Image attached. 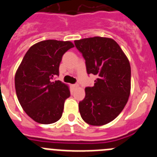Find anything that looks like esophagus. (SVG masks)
Returning a JSON list of instances; mask_svg holds the SVG:
<instances>
[{"label":"esophagus","mask_w":157,"mask_h":157,"mask_svg":"<svg viewBox=\"0 0 157 157\" xmlns=\"http://www.w3.org/2000/svg\"><path fill=\"white\" fill-rule=\"evenodd\" d=\"M72 86H73V88L74 89L78 88V84H74V85H72Z\"/></svg>","instance_id":"esophagus-1"}]
</instances>
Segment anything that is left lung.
I'll return each mask as SVG.
<instances>
[{
    "mask_svg": "<svg viewBox=\"0 0 157 157\" xmlns=\"http://www.w3.org/2000/svg\"><path fill=\"white\" fill-rule=\"evenodd\" d=\"M75 44L86 59L87 73L98 77L94 86L85 89V98L78 104L81 117L90 125H105L120 115L128 101L130 62L112 38L89 37Z\"/></svg>",
    "mask_w": 157,
    "mask_h": 157,
    "instance_id": "1",
    "label": "left lung"
}]
</instances>
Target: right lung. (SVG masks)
<instances>
[{"instance_id":"right-lung-1","label":"right lung","mask_w":157,"mask_h":157,"mask_svg":"<svg viewBox=\"0 0 157 157\" xmlns=\"http://www.w3.org/2000/svg\"><path fill=\"white\" fill-rule=\"evenodd\" d=\"M74 46L69 41H39L29 48L16 71L15 87L19 102L37 123L50 124L61 118L70 89L52 78L59 75L63 55Z\"/></svg>"}]
</instances>
